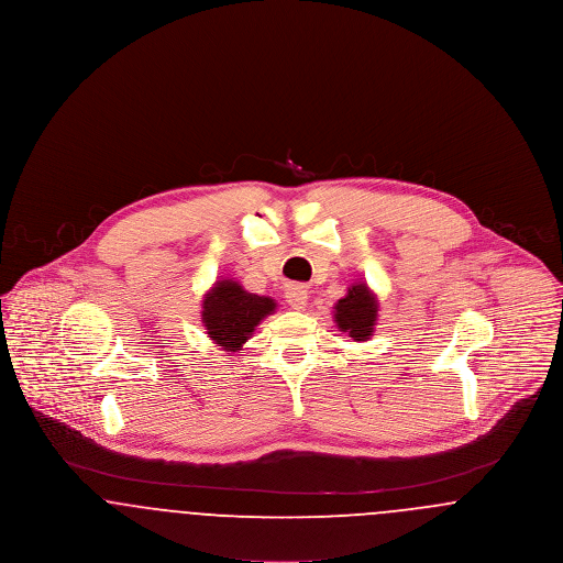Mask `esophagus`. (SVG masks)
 <instances>
[{
    "instance_id": "34e87169",
    "label": "esophagus",
    "mask_w": 563,
    "mask_h": 563,
    "mask_svg": "<svg viewBox=\"0 0 563 563\" xmlns=\"http://www.w3.org/2000/svg\"><path fill=\"white\" fill-rule=\"evenodd\" d=\"M287 303L294 308V310H303L306 306H308V291H306V287H301V285H291L289 289H287Z\"/></svg>"
}]
</instances>
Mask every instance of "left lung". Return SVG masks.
Returning a JSON list of instances; mask_svg holds the SVG:
<instances>
[{
    "instance_id": "1",
    "label": "left lung",
    "mask_w": 563,
    "mask_h": 563,
    "mask_svg": "<svg viewBox=\"0 0 563 563\" xmlns=\"http://www.w3.org/2000/svg\"><path fill=\"white\" fill-rule=\"evenodd\" d=\"M333 319L338 329L349 333L354 342H365L374 335L377 321V299L365 283L352 285L349 295L335 303Z\"/></svg>"
}]
</instances>
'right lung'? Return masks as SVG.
Listing matches in <instances>:
<instances>
[{
	"instance_id": "1",
	"label": "right lung",
	"mask_w": 563,
	"mask_h": 563,
	"mask_svg": "<svg viewBox=\"0 0 563 563\" xmlns=\"http://www.w3.org/2000/svg\"><path fill=\"white\" fill-rule=\"evenodd\" d=\"M276 310L266 295L244 291L236 280H219L202 299V322L217 346L236 352L253 335L255 327Z\"/></svg>"
}]
</instances>
